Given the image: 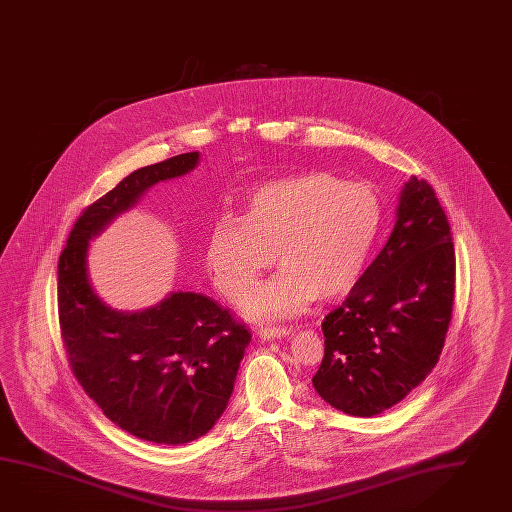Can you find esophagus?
<instances>
[{
  "instance_id": "34e87169",
  "label": "esophagus",
  "mask_w": 512,
  "mask_h": 512,
  "mask_svg": "<svg viewBox=\"0 0 512 512\" xmlns=\"http://www.w3.org/2000/svg\"><path fill=\"white\" fill-rule=\"evenodd\" d=\"M256 332L263 340H278L289 336V328L286 327H260Z\"/></svg>"
}]
</instances>
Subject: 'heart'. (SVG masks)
Returning <instances> with one entry per match:
<instances>
[{
	"instance_id": "b5f03b06",
	"label": "heart",
	"mask_w": 512,
	"mask_h": 512,
	"mask_svg": "<svg viewBox=\"0 0 512 512\" xmlns=\"http://www.w3.org/2000/svg\"><path fill=\"white\" fill-rule=\"evenodd\" d=\"M380 223L382 204L371 185L330 172L297 174L256 187L241 217H219L206 263L217 289L239 301L276 260L282 271L250 293L245 312L254 319L297 314L353 288Z\"/></svg>"
}]
</instances>
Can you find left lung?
I'll return each instance as SVG.
<instances>
[{
    "instance_id": "8db88e82",
    "label": "left lung",
    "mask_w": 512,
    "mask_h": 512,
    "mask_svg": "<svg viewBox=\"0 0 512 512\" xmlns=\"http://www.w3.org/2000/svg\"><path fill=\"white\" fill-rule=\"evenodd\" d=\"M455 297V247L433 185L412 176L394 230L340 308L323 321L314 388L328 405L371 418L403 401L436 366Z\"/></svg>"
}]
</instances>
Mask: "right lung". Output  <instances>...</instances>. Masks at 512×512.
<instances>
[{
	"mask_svg": "<svg viewBox=\"0 0 512 512\" xmlns=\"http://www.w3.org/2000/svg\"><path fill=\"white\" fill-rule=\"evenodd\" d=\"M198 152L143 167L81 211L57 265L59 325L74 377L105 416L145 442L182 446L210 431L234 390L249 328L217 302L171 293L145 312H115L87 276L89 239L150 185L197 167Z\"/></svg>",
	"mask_w": 512,
	"mask_h": 512,
	"instance_id": "add662e5",
	"label": "right lung"
}]
</instances>
